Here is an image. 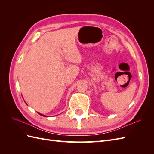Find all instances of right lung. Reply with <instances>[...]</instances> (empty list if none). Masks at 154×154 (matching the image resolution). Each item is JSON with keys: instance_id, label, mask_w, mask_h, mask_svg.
<instances>
[{"instance_id": "add662e5", "label": "right lung", "mask_w": 154, "mask_h": 154, "mask_svg": "<svg viewBox=\"0 0 154 154\" xmlns=\"http://www.w3.org/2000/svg\"><path fill=\"white\" fill-rule=\"evenodd\" d=\"M40 115H41V116H44V117H48V116H45V115H44V114H40V113H39V112H38Z\"/></svg>"}]
</instances>
